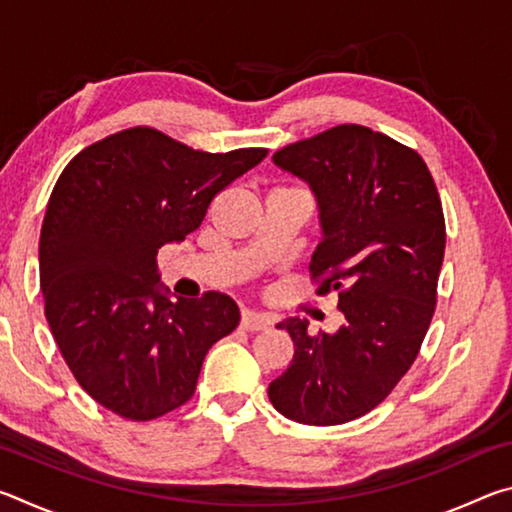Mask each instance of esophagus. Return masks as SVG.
I'll use <instances>...</instances> for the list:
<instances>
[{"mask_svg": "<svg viewBox=\"0 0 512 512\" xmlns=\"http://www.w3.org/2000/svg\"><path fill=\"white\" fill-rule=\"evenodd\" d=\"M241 329H246V332H264V329L271 327V320L262 314H255V311H248L244 309L241 311Z\"/></svg>", "mask_w": 512, "mask_h": 512, "instance_id": "1", "label": "esophagus"}]
</instances>
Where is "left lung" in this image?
Here are the masks:
<instances>
[{
    "mask_svg": "<svg viewBox=\"0 0 512 512\" xmlns=\"http://www.w3.org/2000/svg\"><path fill=\"white\" fill-rule=\"evenodd\" d=\"M273 162L316 196L311 280L320 296L339 291L345 323L332 334L277 323L296 352L268 397L289 420L332 427L384 402L418 357L445 257L443 205L418 153L359 124L284 146Z\"/></svg>",
    "mask_w": 512,
    "mask_h": 512,
    "instance_id": "obj_1",
    "label": "left lung"
}]
</instances>
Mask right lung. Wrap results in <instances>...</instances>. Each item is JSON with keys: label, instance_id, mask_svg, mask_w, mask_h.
I'll return each mask as SVG.
<instances>
[{"label": "right lung", "instance_id": "obj_1", "mask_svg": "<svg viewBox=\"0 0 512 512\" xmlns=\"http://www.w3.org/2000/svg\"><path fill=\"white\" fill-rule=\"evenodd\" d=\"M266 149L194 151L149 126L90 144L60 173L40 232L45 316L94 402L146 422L192 400L207 350L239 325L225 293L169 298L158 250Z\"/></svg>", "mask_w": 512, "mask_h": 512}]
</instances>
